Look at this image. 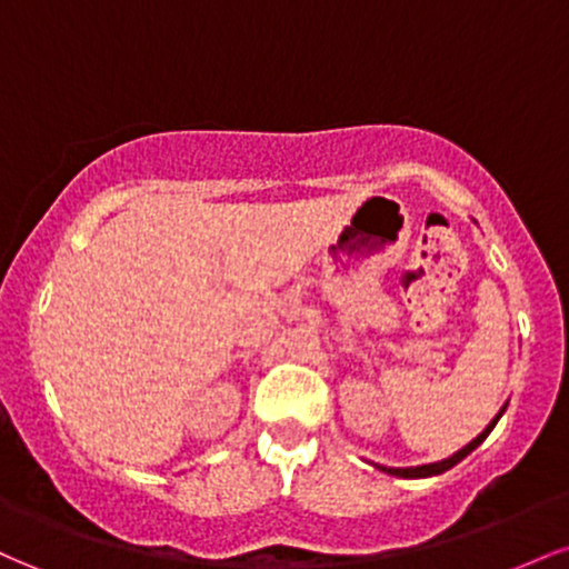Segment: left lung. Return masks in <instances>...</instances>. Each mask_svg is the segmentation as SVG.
<instances>
[{
    "instance_id": "left-lung-1",
    "label": "left lung",
    "mask_w": 569,
    "mask_h": 569,
    "mask_svg": "<svg viewBox=\"0 0 569 569\" xmlns=\"http://www.w3.org/2000/svg\"><path fill=\"white\" fill-rule=\"evenodd\" d=\"M502 411H506V409H500V415H502ZM500 415L495 417L492 422H489V426L485 428V433H479V436H476V439H473L471 443H468V447H462L460 452L452 455V457H447V460H441V462H430V466H420V468H382V471H385V473H390V476H401V479H422V476H439V473H443V471H449V468L457 466V462H460L462 457H468V455H471L473 449L479 447V443L485 441L489 433H492V428L498 426Z\"/></svg>"
}]
</instances>
